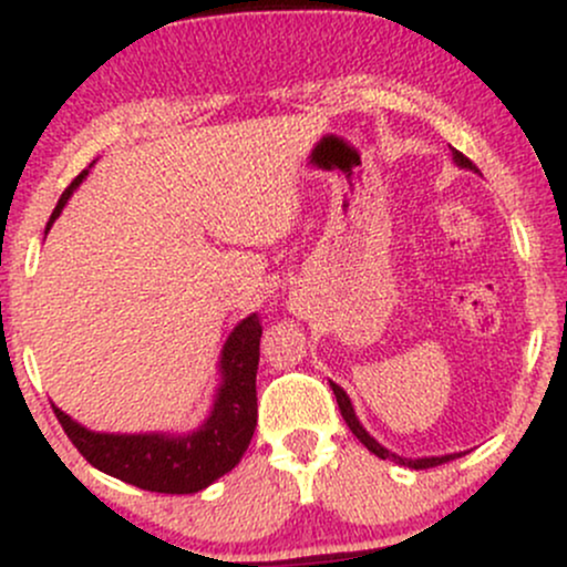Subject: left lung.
I'll use <instances>...</instances> for the list:
<instances>
[{"label": "left lung", "instance_id": "obj_1", "mask_svg": "<svg viewBox=\"0 0 567 567\" xmlns=\"http://www.w3.org/2000/svg\"><path fill=\"white\" fill-rule=\"evenodd\" d=\"M453 159L458 162L461 167H470L472 171V162L464 157V154L461 152H455L453 148ZM330 386H333V394H336V402H338V410H341V415H343V421H347V426L351 429V434H354L357 440L362 442V445L368 447L370 453H375L379 455V458H389V461H396V464H402V466H410V470H432V466H440V464H447V461H453L455 458V453L453 455H440V458H400V455H394V453H389L386 447H381L379 442H375L373 437H370V434L365 432V429H362V424L360 421H357V415H354V408H351V400L347 396V392H343L341 386H338V383H330Z\"/></svg>", "mask_w": 567, "mask_h": 567}]
</instances>
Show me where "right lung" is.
I'll return each instance as SVG.
<instances>
[{
    "instance_id": "1",
    "label": "right lung",
    "mask_w": 567,
    "mask_h": 567,
    "mask_svg": "<svg viewBox=\"0 0 567 567\" xmlns=\"http://www.w3.org/2000/svg\"><path fill=\"white\" fill-rule=\"evenodd\" d=\"M82 171L66 186L58 199L53 220L61 216L63 205L71 197ZM261 320L250 315L234 328L224 347V386H220L216 408L199 432L188 437H165V434H97L71 421L63 410H55L66 437L95 470L130 483L141 491L152 493H197L202 487L216 483L226 472L239 464L243 453L250 445L258 421L256 402V373L261 357Z\"/></svg>"
}]
</instances>
